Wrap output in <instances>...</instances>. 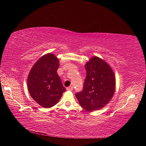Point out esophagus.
Masks as SVG:
<instances>
[{"label":"esophagus","instance_id":"34e87169","mask_svg":"<svg viewBox=\"0 0 146 146\" xmlns=\"http://www.w3.org/2000/svg\"><path fill=\"white\" fill-rule=\"evenodd\" d=\"M66 89H67V90H68V91H72L73 88V86H69V87H68Z\"/></svg>","mask_w":146,"mask_h":146}]
</instances>
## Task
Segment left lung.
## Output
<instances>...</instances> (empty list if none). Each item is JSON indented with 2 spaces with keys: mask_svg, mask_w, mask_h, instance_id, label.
Masks as SVG:
<instances>
[{
  "mask_svg": "<svg viewBox=\"0 0 146 146\" xmlns=\"http://www.w3.org/2000/svg\"><path fill=\"white\" fill-rule=\"evenodd\" d=\"M86 76L83 90L75 94L84 110H98L110 102L115 93V77L112 69L106 62L94 56L85 65Z\"/></svg>",
  "mask_w": 146,
  "mask_h": 146,
  "instance_id": "1",
  "label": "left lung"
}]
</instances>
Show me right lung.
Masks as SVG:
<instances>
[{
	"label": "right lung",
	"instance_id": "add662e5",
	"mask_svg": "<svg viewBox=\"0 0 146 146\" xmlns=\"http://www.w3.org/2000/svg\"><path fill=\"white\" fill-rule=\"evenodd\" d=\"M58 67V59L53 54L48 53L36 62L29 73V93L44 108H51L56 104L66 91L56 73Z\"/></svg>",
	"mask_w": 146,
	"mask_h": 146
}]
</instances>
